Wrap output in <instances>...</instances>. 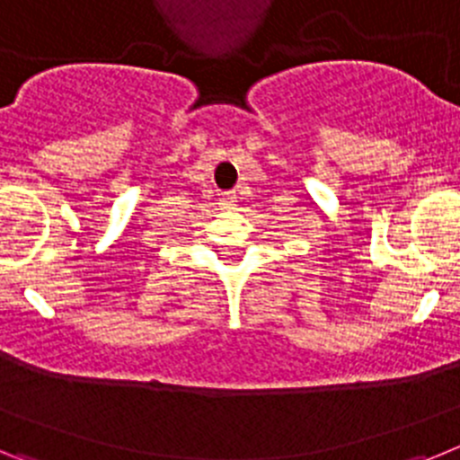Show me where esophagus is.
<instances>
[{
  "instance_id": "34e87169",
  "label": "esophagus",
  "mask_w": 460,
  "mask_h": 460,
  "mask_svg": "<svg viewBox=\"0 0 460 460\" xmlns=\"http://www.w3.org/2000/svg\"><path fill=\"white\" fill-rule=\"evenodd\" d=\"M234 202H237V195H234V193H223V198H221V205L223 207H234Z\"/></svg>"
}]
</instances>
